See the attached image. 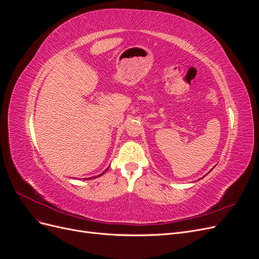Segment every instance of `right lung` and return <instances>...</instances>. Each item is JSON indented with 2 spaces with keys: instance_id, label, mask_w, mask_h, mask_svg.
Segmentation results:
<instances>
[{
  "instance_id": "add662e5",
  "label": "right lung",
  "mask_w": 259,
  "mask_h": 259,
  "mask_svg": "<svg viewBox=\"0 0 259 259\" xmlns=\"http://www.w3.org/2000/svg\"><path fill=\"white\" fill-rule=\"evenodd\" d=\"M108 168H109V167H108ZM108 168H107V169H106V170H105V171H107V170H108ZM105 171H104V173H101V174H100V175H98V176H96V177H99V176H101V175H104V174H105ZM96 177H90V178H85V179H92V178H96Z\"/></svg>"
}]
</instances>
